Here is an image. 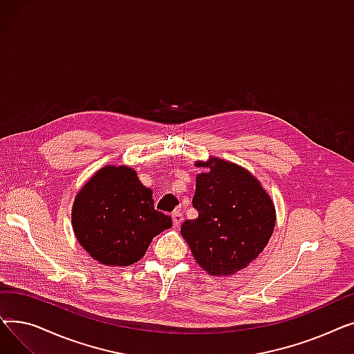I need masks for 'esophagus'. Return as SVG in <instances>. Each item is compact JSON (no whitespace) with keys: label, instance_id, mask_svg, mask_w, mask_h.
Returning a JSON list of instances; mask_svg holds the SVG:
<instances>
[{"label":"esophagus","instance_id":"1","mask_svg":"<svg viewBox=\"0 0 354 354\" xmlns=\"http://www.w3.org/2000/svg\"><path fill=\"white\" fill-rule=\"evenodd\" d=\"M182 221H183V215H182L180 211L172 212V222H174L175 227H179L182 224Z\"/></svg>","mask_w":354,"mask_h":354}]
</instances>
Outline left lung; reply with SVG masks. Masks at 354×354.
I'll list each match as a JSON object with an SVG mask.
<instances>
[{"label":"left lung","instance_id":"8db88e82","mask_svg":"<svg viewBox=\"0 0 354 354\" xmlns=\"http://www.w3.org/2000/svg\"><path fill=\"white\" fill-rule=\"evenodd\" d=\"M208 172L196 176L195 219L180 234L196 263L211 275H232L245 268L268 244L275 208L259 180L244 167L212 158L198 162Z\"/></svg>","mask_w":354,"mask_h":354}]
</instances>
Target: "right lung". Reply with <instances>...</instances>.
<instances>
[{
	"label": "right lung",
	"mask_w": 354,
	"mask_h": 354,
	"mask_svg": "<svg viewBox=\"0 0 354 354\" xmlns=\"http://www.w3.org/2000/svg\"><path fill=\"white\" fill-rule=\"evenodd\" d=\"M73 231L91 258L106 267L138 263L152 239L172 227V218L156 211L152 191L127 166H104L76 195Z\"/></svg>",
	"instance_id": "add662e5"
}]
</instances>
